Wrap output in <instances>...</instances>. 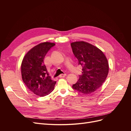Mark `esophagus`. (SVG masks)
Wrapping results in <instances>:
<instances>
[{
	"instance_id": "esophagus-1",
	"label": "esophagus",
	"mask_w": 131,
	"mask_h": 131,
	"mask_svg": "<svg viewBox=\"0 0 131 131\" xmlns=\"http://www.w3.org/2000/svg\"><path fill=\"white\" fill-rule=\"evenodd\" d=\"M66 76V74H61L60 75H59V77L60 78H64Z\"/></svg>"
}]
</instances>
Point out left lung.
<instances>
[{
    "mask_svg": "<svg viewBox=\"0 0 131 131\" xmlns=\"http://www.w3.org/2000/svg\"><path fill=\"white\" fill-rule=\"evenodd\" d=\"M70 45L78 64L82 66V74L73 88L84 94L92 93L100 88L108 76V60L100 49L90 43L75 41Z\"/></svg>",
    "mask_w": 131,
    "mask_h": 131,
    "instance_id": "1",
    "label": "left lung"
}]
</instances>
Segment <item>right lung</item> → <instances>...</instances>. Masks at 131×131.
<instances>
[{
    "mask_svg": "<svg viewBox=\"0 0 131 131\" xmlns=\"http://www.w3.org/2000/svg\"><path fill=\"white\" fill-rule=\"evenodd\" d=\"M55 43L44 42L39 43L28 52L22 62L21 74L23 82L30 91L40 97L50 94L54 90L56 81L49 75L43 59Z\"/></svg>",
    "mask_w": 131,
    "mask_h": 131,
    "instance_id": "add662e5",
    "label": "right lung"
}]
</instances>
